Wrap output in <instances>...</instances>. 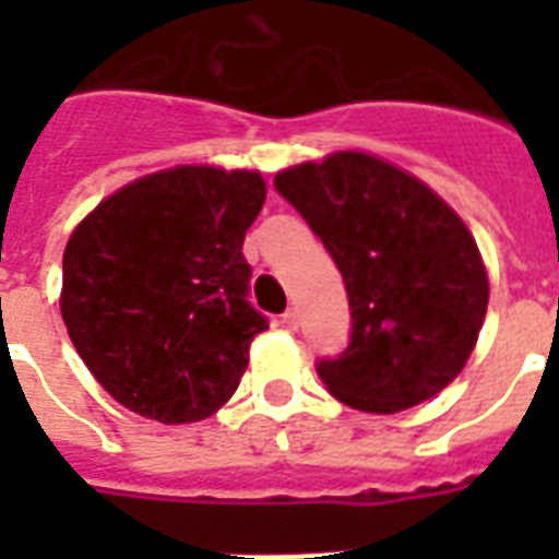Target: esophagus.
I'll return each mask as SVG.
<instances>
[{
  "mask_svg": "<svg viewBox=\"0 0 559 559\" xmlns=\"http://www.w3.org/2000/svg\"><path fill=\"white\" fill-rule=\"evenodd\" d=\"M298 322H301V316H298V310H296V307H289L287 313H284V324H287L289 331H296V328H298Z\"/></svg>",
  "mask_w": 559,
  "mask_h": 559,
  "instance_id": "esophagus-1",
  "label": "esophagus"
}]
</instances>
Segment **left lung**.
I'll return each instance as SVG.
<instances>
[{"label": "left lung", "mask_w": 559, "mask_h": 559, "mask_svg": "<svg viewBox=\"0 0 559 559\" xmlns=\"http://www.w3.org/2000/svg\"><path fill=\"white\" fill-rule=\"evenodd\" d=\"M275 188L345 281L350 342L319 359L345 406L394 415L461 373L487 313V270L464 219L429 186L368 153L281 170Z\"/></svg>", "instance_id": "obj_1"}]
</instances>
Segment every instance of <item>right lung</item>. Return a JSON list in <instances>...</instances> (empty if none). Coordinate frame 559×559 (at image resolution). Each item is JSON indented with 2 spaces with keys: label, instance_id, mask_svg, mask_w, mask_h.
<instances>
[{
  "label": "right lung",
  "instance_id": "1",
  "mask_svg": "<svg viewBox=\"0 0 559 559\" xmlns=\"http://www.w3.org/2000/svg\"><path fill=\"white\" fill-rule=\"evenodd\" d=\"M266 200L258 170L179 165L81 219L63 252L60 313L92 377L159 424L214 415L270 328L249 305L246 228Z\"/></svg>",
  "mask_w": 559,
  "mask_h": 559
}]
</instances>
